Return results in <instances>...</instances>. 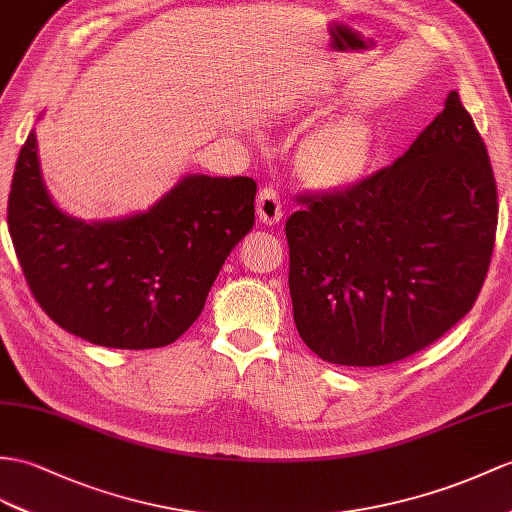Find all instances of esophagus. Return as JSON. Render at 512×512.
Segmentation results:
<instances>
[{
	"instance_id": "1",
	"label": "esophagus",
	"mask_w": 512,
	"mask_h": 512,
	"mask_svg": "<svg viewBox=\"0 0 512 512\" xmlns=\"http://www.w3.org/2000/svg\"><path fill=\"white\" fill-rule=\"evenodd\" d=\"M256 213H258V219L263 223H269V226H271V223H278L282 219L284 208H282V199H280L276 189L267 186V189L258 193Z\"/></svg>"
}]
</instances>
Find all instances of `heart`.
Segmentation results:
<instances>
[{
  "instance_id": "1",
  "label": "heart",
  "mask_w": 512,
  "mask_h": 512,
  "mask_svg": "<svg viewBox=\"0 0 512 512\" xmlns=\"http://www.w3.org/2000/svg\"><path fill=\"white\" fill-rule=\"evenodd\" d=\"M371 147L367 123L358 117H343L308 134L299 162L306 176L319 184H347L367 171Z\"/></svg>"
}]
</instances>
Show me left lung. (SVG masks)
<instances>
[{
    "label": "left lung",
    "mask_w": 512,
    "mask_h": 512,
    "mask_svg": "<svg viewBox=\"0 0 512 512\" xmlns=\"http://www.w3.org/2000/svg\"><path fill=\"white\" fill-rule=\"evenodd\" d=\"M295 202L302 210L284 228L293 319L319 358L397 363L476 304L495 245L497 186L456 91L393 165Z\"/></svg>",
    "instance_id": "8db88e82"
}]
</instances>
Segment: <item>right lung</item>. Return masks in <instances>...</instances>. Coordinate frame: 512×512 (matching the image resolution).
<instances>
[{
	"label": "right lung",
	"instance_id": "1",
	"mask_svg": "<svg viewBox=\"0 0 512 512\" xmlns=\"http://www.w3.org/2000/svg\"><path fill=\"white\" fill-rule=\"evenodd\" d=\"M252 178L189 176L147 213L84 223L47 195L23 143L8 230L36 302L62 330L115 350L165 347L193 326L232 247L254 228Z\"/></svg>",
	"mask_w": 512,
	"mask_h": 512
}]
</instances>
